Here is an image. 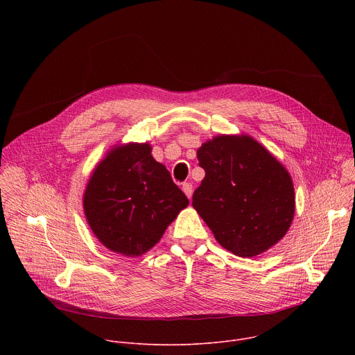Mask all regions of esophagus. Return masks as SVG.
<instances>
[{
    "mask_svg": "<svg viewBox=\"0 0 355 355\" xmlns=\"http://www.w3.org/2000/svg\"><path fill=\"white\" fill-rule=\"evenodd\" d=\"M182 191L188 196V199H191V196H192V185H191V182H184L182 184Z\"/></svg>",
    "mask_w": 355,
    "mask_h": 355,
    "instance_id": "esophagus-1",
    "label": "esophagus"
}]
</instances>
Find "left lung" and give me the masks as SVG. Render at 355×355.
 <instances>
[{
  "mask_svg": "<svg viewBox=\"0 0 355 355\" xmlns=\"http://www.w3.org/2000/svg\"><path fill=\"white\" fill-rule=\"evenodd\" d=\"M205 170L192 207L216 241L251 259L289 230L295 214L291 174L250 135H218L196 150Z\"/></svg>",
  "mask_w": 355,
  "mask_h": 355,
  "instance_id": "obj_1",
  "label": "left lung"
}]
</instances>
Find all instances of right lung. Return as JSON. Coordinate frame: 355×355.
<instances>
[{
    "label": "right lung",
    "instance_id": "obj_1",
    "mask_svg": "<svg viewBox=\"0 0 355 355\" xmlns=\"http://www.w3.org/2000/svg\"><path fill=\"white\" fill-rule=\"evenodd\" d=\"M189 204L150 143L111 147L92 170L83 195L87 223L99 243L125 257L153 248Z\"/></svg>",
    "mask_w": 355,
    "mask_h": 355
}]
</instances>
